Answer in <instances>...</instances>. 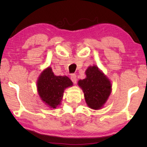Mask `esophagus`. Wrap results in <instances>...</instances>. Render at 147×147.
<instances>
[{
	"label": "esophagus",
	"instance_id": "esophagus-1",
	"mask_svg": "<svg viewBox=\"0 0 147 147\" xmlns=\"http://www.w3.org/2000/svg\"><path fill=\"white\" fill-rule=\"evenodd\" d=\"M71 81L73 82L74 84H76V82H77V76H76V75L75 74H72L71 75Z\"/></svg>",
	"mask_w": 147,
	"mask_h": 147
}]
</instances>
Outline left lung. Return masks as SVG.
Listing matches in <instances>:
<instances>
[{"label": "left lung", "instance_id": "1", "mask_svg": "<svg viewBox=\"0 0 147 147\" xmlns=\"http://www.w3.org/2000/svg\"><path fill=\"white\" fill-rule=\"evenodd\" d=\"M86 74V78L79 80L78 85L83 90L88 106L92 109H100L109 97L111 84L96 66L88 67Z\"/></svg>", "mask_w": 147, "mask_h": 147}]
</instances>
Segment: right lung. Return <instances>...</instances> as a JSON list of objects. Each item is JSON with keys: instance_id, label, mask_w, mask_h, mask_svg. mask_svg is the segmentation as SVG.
I'll return each mask as SVG.
<instances>
[{"instance_id": "1", "label": "right lung", "mask_w": 147, "mask_h": 147, "mask_svg": "<svg viewBox=\"0 0 147 147\" xmlns=\"http://www.w3.org/2000/svg\"><path fill=\"white\" fill-rule=\"evenodd\" d=\"M73 85L67 76H56L51 67L44 70L37 81V90L41 100L51 108L59 105L64 90Z\"/></svg>"}]
</instances>
